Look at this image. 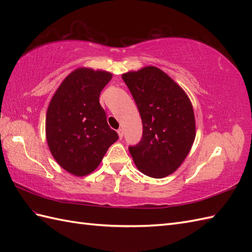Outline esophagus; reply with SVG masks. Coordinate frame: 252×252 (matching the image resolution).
<instances>
[{
  "mask_svg": "<svg viewBox=\"0 0 252 252\" xmlns=\"http://www.w3.org/2000/svg\"><path fill=\"white\" fill-rule=\"evenodd\" d=\"M117 132H118V135H119V138L121 140V138L123 137V130H122V129H119Z\"/></svg>",
  "mask_w": 252,
  "mask_h": 252,
  "instance_id": "obj_1",
  "label": "esophagus"
}]
</instances>
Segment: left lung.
Segmentation results:
<instances>
[{"label":"left lung","instance_id":"obj_1","mask_svg":"<svg viewBox=\"0 0 252 252\" xmlns=\"http://www.w3.org/2000/svg\"><path fill=\"white\" fill-rule=\"evenodd\" d=\"M140 111L143 135L129 151L143 174L162 179L189 155L196 136L189 96L167 73L154 66L122 74Z\"/></svg>","mask_w":252,"mask_h":252}]
</instances>
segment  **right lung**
<instances>
[{
    "label": "right lung",
    "instance_id": "1",
    "mask_svg": "<svg viewBox=\"0 0 252 252\" xmlns=\"http://www.w3.org/2000/svg\"><path fill=\"white\" fill-rule=\"evenodd\" d=\"M110 72L78 68L56 90L46 112L45 132L53 157L67 172L84 176L98 167L118 140L111 130L99 95Z\"/></svg>",
    "mask_w": 252,
    "mask_h": 252
}]
</instances>
